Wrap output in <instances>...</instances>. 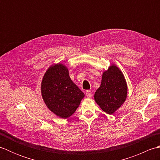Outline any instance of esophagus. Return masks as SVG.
I'll use <instances>...</instances> for the list:
<instances>
[{
  "label": "esophagus",
  "mask_w": 160,
  "mask_h": 160,
  "mask_svg": "<svg viewBox=\"0 0 160 160\" xmlns=\"http://www.w3.org/2000/svg\"><path fill=\"white\" fill-rule=\"evenodd\" d=\"M86 96L87 98H91V96H92V95H91V91L89 90L86 91Z\"/></svg>",
  "instance_id": "obj_1"
}]
</instances>
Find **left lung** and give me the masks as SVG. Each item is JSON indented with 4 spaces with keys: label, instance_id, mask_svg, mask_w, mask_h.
Returning a JSON list of instances; mask_svg holds the SVG:
<instances>
[{
    "label": "left lung",
    "instance_id": "obj_1",
    "mask_svg": "<svg viewBox=\"0 0 160 160\" xmlns=\"http://www.w3.org/2000/svg\"><path fill=\"white\" fill-rule=\"evenodd\" d=\"M127 89L123 73L117 66L111 64L103 72L100 87L94 94L95 101L105 113L113 114L125 102Z\"/></svg>",
    "mask_w": 160,
    "mask_h": 160
}]
</instances>
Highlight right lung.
<instances>
[{"label": "right lung", "instance_id": "right-lung-1", "mask_svg": "<svg viewBox=\"0 0 160 160\" xmlns=\"http://www.w3.org/2000/svg\"><path fill=\"white\" fill-rule=\"evenodd\" d=\"M42 99L49 109L59 118L72 115L84 94L71 80L67 67L61 63L51 66L41 82Z\"/></svg>", "mask_w": 160, "mask_h": 160}]
</instances>
